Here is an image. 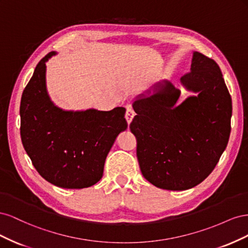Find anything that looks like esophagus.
<instances>
[{
  "mask_svg": "<svg viewBox=\"0 0 248 248\" xmlns=\"http://www.w3.org/2000/svg\"><path fill=\"white\" fill-rule=\"evenodd\" d=\"M134 115H136V114H134L133 109H132V108H127L126 112H125V119H126L127 123H128V124H130V123H131V121H132V119H133Z\"/></svg>",
  "mask_w": 248,
  "mask_h": 248,
  "instance_id": "esophagus-1",
  "label": "esophagus"
}]
</instances>
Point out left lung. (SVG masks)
Listing matches in <instances>:
<instances>
[{
  "label": "left lung",
  "mask_w": 248,
  "mask_h": 248,
  "mask_svg": "<svg viewBox=\"0 0 248 248\" xmlns=\"http://www.w3.org/2000/svg\"><path fill=\"white\" fill-rule=\"evenodd\" d=\"M181 84L198 95L176 107L180 90L169 80L158 82L155 94L133 102L138 115L129 125L142 176L168 190H186L204 181L231 133L232 98L214 60L193 51Z\"/></svg>",
  "instance_id": "left-lung-1"
}]
</instances>
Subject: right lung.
<instances>
[{
	"label": "right lung",
	"instance_id": "add662e5",
	"mask_svg": "<svg viewBox=\"0 0 248 248\" xmlns=\"http://www.w3.org/2000/svg\"><path fill=\"white\" fill-rule=\"evenodd\" d=\"M37 64L20 100V137L40 176L62 188L80 189L102 178L106 158L120 132L127 128L126 109L63 110L46 91V63Z\"/></svg>",
	"mask_w": 248,
	"mask_h": 248
}]
</instances>
